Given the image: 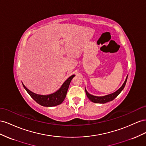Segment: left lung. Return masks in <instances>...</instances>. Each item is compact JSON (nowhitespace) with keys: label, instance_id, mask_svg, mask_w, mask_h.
Segmentation results:
<instances>
[{"label":"left lung","instance_id":"1","mask_svg":"<svg viewBox=\"0 0 146 146\" xmlns=\"http://www.w3.org/2000/svg\"><path fill=\"white\" fill-rule=\"evenodd\" d=\"M127 78H128V75L125 79V80L123 84L122 85V86L120 87V88L117 90H116L115 92H114V93H112L110 94L109 95H105V96H101V97H98V96H95V95H91L87 91V90L86 89V87H85V91H86V94L87 95V97H88V98L90 100L91 102H92L94 103H106L107 102H111L112 100H113L118 96V95L122 91V90L124 89L125 86L126 84V82L127 81Z\"/></svg>","mask_w":146,"mask_h":146}]
</instances>
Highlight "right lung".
I'll use <instances>...</instances> for the list:
<instances>
[{
    "instance_id": "add662e5",
    "label": "right lung",
    "mask_w": 146,
    "mask_h": 146,
    "mask_svg": "<svg viewBox=\"0 0 146 146\" xmlns=\"http://www.w3.org/2000/svg\"><path fill=\"white\" fill-rule=\"evenodd\" d=\"M74 76H75L74 74H73V75L70 76L67 80L62 84L59 89H58L57 91L49 95L36 94L35 93L32 92V91L29 90L27 87L24 85L23 83V85L24 88L27 92V93L29 94V95H30L37 103H38L39 105L46 107L55 106L60 105V104H61L64 102V99L66 97V93H67L70 82L72 81V79L74 77Z\"/></svg>"
}]
</instances>
